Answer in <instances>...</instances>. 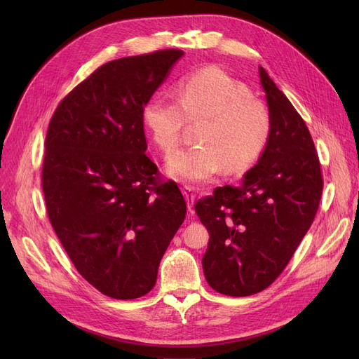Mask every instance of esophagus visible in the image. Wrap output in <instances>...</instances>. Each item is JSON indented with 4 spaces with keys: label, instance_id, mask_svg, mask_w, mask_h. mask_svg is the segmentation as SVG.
I'll return each instance as SVG.
<instances>
[{
    "label": "esophagus",
    "instance_id": "esophagus-1",
    "mask_svg": "<svg viewBox=\"0 0 359 359\" xmlns=\"http://www.w3.org/2000/svg\"><path fill=\"white\" fill-rule=\"evenodd\" d=\"M182 191H183V195H184V198H186L187 208H189V211H192L194 203H195V189H194L192 186L184 184V186L182 187Z\"/></svg>",
    "mask_w": 359,
    "mask_h": 359
}]
</instances>
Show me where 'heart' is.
Listing matches in <instances>:
<instances>
[{
    "instance_id": "obj_1",
    "label": "heart",
    "mask_w": 359,
    "mask_h": 359,
    "mask_svg": "<svg viewBox=\"0 0 359 359\" xmlns=\"http://www.w3.org/2000/svg\"><path fill=\"white\" fill-rule=\"evenodd\" d=\"M176 93L177 99L154 94L142 109L145 126L164 151L179 144L187 122L202 121L199 144L167 157L170 175L206 182L224 167L229 173H241L255 164L269 140L271 118L246 86L211 67L180 80Z\"/></svg>"
}]
</instances>
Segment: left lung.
<instances>
[{
    "instance_id": "1",
    "label": "left lung",
    "mask_w": 359,
    "mask_h": 359,
    "mask_svg": "<svg viewBox=\"0 0 359 359\" xmlns=\"http://www.w3.org/2000/svg\"><path fill=\"white\" fill-rule=\"evenodd\" d=\"M271 134L257 164L240 186L217 187L195 211L210 233L202 268L212 290L248 297L282 273L314 221L323 177L310 130L268 72Z\"/></svg>"
}]
</instances>
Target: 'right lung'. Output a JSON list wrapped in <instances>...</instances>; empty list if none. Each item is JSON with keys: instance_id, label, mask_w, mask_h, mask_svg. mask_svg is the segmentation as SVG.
<instances>
[{"instance_id": "add662e5", "label": "right lung", "mask_w": 359, "mask_h": 359, "mask_svg": "<svg viewBox=\"0 0 359 359\" xmlns=\"http://www.w3.org/2000/svg\"><path fill=\"white\" fill-rule=\"evenodd\" d=\"M183 50L110 61L69 91L45 140L46 211L80 275L102 294L153 290L160 260L186 217L176 182L145 154L142 109Z\"/></svg>"}]
</instances>
